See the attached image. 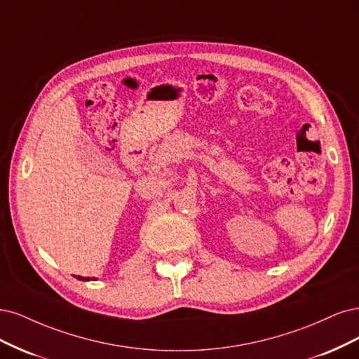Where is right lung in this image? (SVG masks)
Wrapping results in <instances>:
<instances>
[{
  "instance_id": "obj_1",
  "label": "right lung",
  "mask_w": 359,
  "mask_h": 359,
  "mask_svg": "<svg viewBox=\"0 0 359 359\" xmlns=\"http://www.w3.org/2000/svg\"><path fill=\"white\" fill-rule=\"evenodd\" d=\"M79 280H85V282H89L90 277H82V276H76ZM92 280H95V277H92Z\"/></svg>"
}]
</instances>
